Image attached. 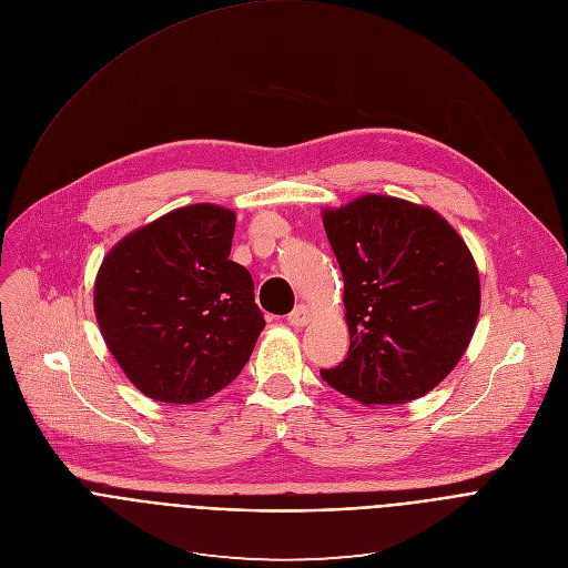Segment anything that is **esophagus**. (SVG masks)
I'll return each mask as SVG.
<instances>
[{"label":"esophagus","instance_id":"obj_1","mask_svg":"<svg viewBox=\"0 0 568 568\" xmlns=\"http://www.w3.org/2000/svg\"><path fill=\"white\" fill-rule=\"evenodd\" d=\"M311 320H313V308L306 306V304H298V306L287 315V322H290L292 326H306Z\"/></svg>","mask_w":568,"mask_h":568}]
</instances>
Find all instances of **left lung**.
<instances>
[{"instance_id":"left-lung-1","label":"left lung","mask_w":568,"mask_h":568,"mask_svg":"<svg viewBox=\"0 0 568 568\" xmlns=\"http://www.w3.org/2000/svg\"><path fill=\"white\" fill-rule=\"evenodd\" d=\"M345 281L349 356L322 379L358 404H406L466 354L479 272L464 237L432 207L365 194L322 210Z\"/></svg>"}]
</instances>
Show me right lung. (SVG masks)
<instances>
[{
	"mask_svg": "<svg viewBox=\"0 0 568 568\" xmlns=\"http://www.w3.org/2000/svg\"><path fill=\"white\" fill-rule=\"evenodd\" d=\"M235 212L178 207L113 244L93 287L104 345L145 397L196 404L242 372L264 328L233 262Z\"/></svg>",
	"mask_w": 568,
	"mask_h": 568,
	"instance_id": "1",
	"label": "right lung"
}]
</instances>
